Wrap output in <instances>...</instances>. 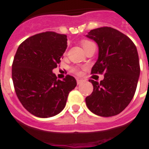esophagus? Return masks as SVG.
<instances>
[{"label":"esophagus","mask_w":149,"mask_h":149,"mask_svg":"<svg viewBox=\"0 0 149 149\" xmlns=\"http://www.w3.org/2000/svg\"><path fill=\"white\" fill-rule=\"evenodd\" d=\"M77 83H78V84H80V83H82V82H83V79H77Z\"/></svg>","instance_id":"34e87169"}]
</instances>
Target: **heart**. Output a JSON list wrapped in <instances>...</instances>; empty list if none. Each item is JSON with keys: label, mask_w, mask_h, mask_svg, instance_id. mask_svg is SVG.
I'll use <instances>...</instances> for the list:
<instances>
[{"label": "heart", "mask_w": 149, "mask_h": 149, "mask_svg": "<svg viewBox=\"0 0 149 149\" xmlns=\"http://www.w3.org/2000/svg\"><path fill=\"white\" fill-rule=\"evenodd\" d=\"M93 42H90V41H84L82 44V46H83V49L86 47L87 46H89L91 44H92ZM70 71L74 74H81V71H80V70L79 68H77V67H71L70 68Z\"/></svg>", "instance_id": "obj_1"}]
</instances>
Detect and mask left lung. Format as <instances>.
<instances>
[{"label":"left lung","instance_id":"8db88e82","mask_svg":"<svg viewBox=\"0 0 149 149\" xmlns=\"http://www.w3.org/2000/svg\"><path fill=\"white\" fill-rule=\"evenodd\" d=\"M86 36L99 46L91 74H104L100 83L89 80L93 91L86 98V106L100 116H116L130 103L136 90L140 71L136 47L127 36L111 27L92 29Z\"/></svg>","mask_w":149,"mask_h":149}]
</instances>
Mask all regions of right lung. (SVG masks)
I'll return each mask as SVG.
<instances>
[{
	"mask_svg": "<svg viewBox=\"0 0 149 149\" xmlns=\"http://www.w3.org/2000/svg\"><path fill=\"white\" fill-rule=\"evenodd\" d=\"M66 38L52 31L38 33L25 40L16 53L12 65L15 92L23 107L37 117L61 112L77 85L73 76L58 80L52 72L67 47Z\"/></svg>",
	"mask_w": 149,
	"mask_h": 149,
	"instance_id": "right-lung-1",
	"label": "right lung"
}]
</instances>
